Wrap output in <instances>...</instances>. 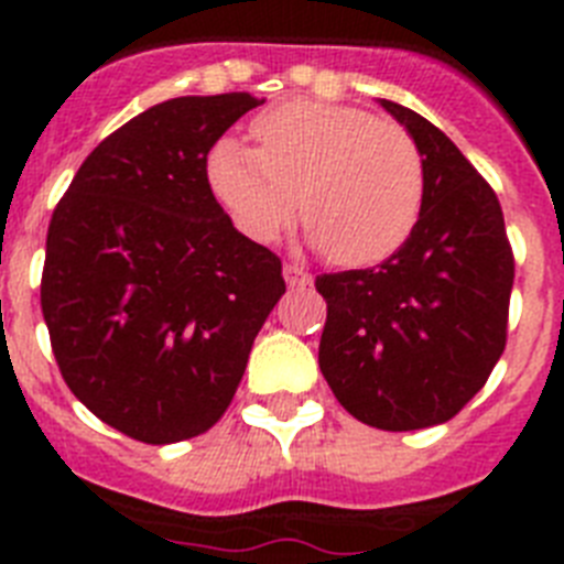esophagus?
<instances>
[{
	"instance_id": "34e87169",
	"label": "esophagus",
	"mask_w": 564,
	"mask_h": 564,
	"mask_svg": "<svg viewBox=\"0 0 564 564\" xmlns=\"http://www.w3.org/2000/svg\"><path fill=\"white\" fill-rule=\"evenodd\" d=\"M282 273H285L288 288H305V285H311V273H307L305 268L285 265V268H282Z\"/></svg>"
}]
</instances>
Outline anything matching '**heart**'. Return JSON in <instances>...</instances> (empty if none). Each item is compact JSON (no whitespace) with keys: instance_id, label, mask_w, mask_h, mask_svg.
Listing matches in <instances>:
<instances>
[{"instance_id":"heart-1","label":"heart","mask_w":564,"mask_h":564,"mask_svg":"<svg viewBox=\"0 0 564 564\" xmlns=\"http://www.w3.org/2000/svg\"><path fill=\"white\" fill-rule=\"evenodd\" d=\"M257 149L223 138L206 161L208 188L253 242L299 217L307 246L338 265H376L412 237L426 194L412 134L367 109L296 98L251 123Z\"/></svg>"}]
</instances>
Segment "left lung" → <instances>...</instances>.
<instances>
[{"label":"left lung","instance_id":"left-lung-1","mask_svg":"<svg viewBox=\"0 0 564 564\" xmlns=\"http://www.w3.org/2000/svg\"><path fill=\"white\" fill-rule=\"evenodd\" d=\"M378 104L421 149L426 194L390 259L316 279L318 367L352 417L410 432L455 417L500 361L514 257L497 194L460 149L412 109Z\"/></svg>","mask_w":564,"mask_h":564}]
</instances>
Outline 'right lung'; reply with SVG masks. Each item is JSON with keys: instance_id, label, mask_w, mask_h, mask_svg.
I'll list each match as a JSON object with an SVG mask.
<instances>
[{"instance_id": "1", "label": "right lung", "mask_w": 564, "mask_h": 564, "mask_svg": "<svg viewBox=\"0 0 564 564\" xmlns=\"http://www.w3.org/2000/svg\"><path fill=\"white\" fill-rule=\"evenodd\" d=\"M251 93L143 109L89 152L53 212L42 313L73 395L163 446L220 421L282 293V262L234 228L208 152Z\"/></svg>"}]
</instances>
